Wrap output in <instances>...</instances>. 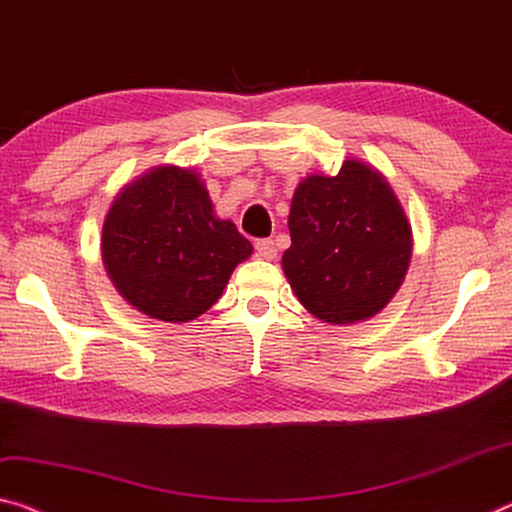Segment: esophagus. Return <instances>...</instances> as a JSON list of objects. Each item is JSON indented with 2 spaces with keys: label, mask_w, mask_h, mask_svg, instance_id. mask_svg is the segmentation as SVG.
I'll return each mask as SVG.
<instances>
[{
  "label": "esophagus",
  "mask_w": 512,
  "mask_h": 512,
  "mask_svg": "<svg viewBox=\"0 0 512 512\" xmlns=\"http://www.w3.org/2000/svg\"><path fill=\"white\" fill-rule=\"evenodd\" d=\"M255 250H257V257L266 259V262H271V259H275V255H278V248H275V243L271 239L257 241Z\"/></svg>",
  "instance_id": "esophagus-1"
}]
</instances>
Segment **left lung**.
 Wrapping results in <instances>:
<instances>
[{"mask_svg": "<svg viewBox=\"0 0 512 512\" xmlns=\"http://www.w3.org/2000/svg\"><path fill=\"white\" fill-rule=\"evenodd\" d=\"M282 255L291 289L328 326H351L385 310L412 257V227L387 177L348 157L337 175L300 180Z\"/></svg>", "mask_w": 512, "mask_h": 512, "instance_id": "1", "label": "left lung"}]
</instances>
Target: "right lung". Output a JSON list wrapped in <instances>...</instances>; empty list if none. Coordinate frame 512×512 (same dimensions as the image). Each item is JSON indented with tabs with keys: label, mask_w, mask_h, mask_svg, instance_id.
Masks as SVG:
<instances>
[{
	"label": "right lung",
	"mask_w": 512,
	"mask_h": 512,
	"mask_svg": "<svg viewBox=\"0 0 512 512\" xmlns=\"http://www.w3.org/2000/svg\"><path fill=\"white\" fill-rule=\"evenodd\" d=\"M102 262L134 310L189 323L223 296L232 271L253 255L230 218H218L202 177L161 164L125 184L102 225Z\"/></svg>",
	"instance_id": "add662e5"
}]
</instances>
